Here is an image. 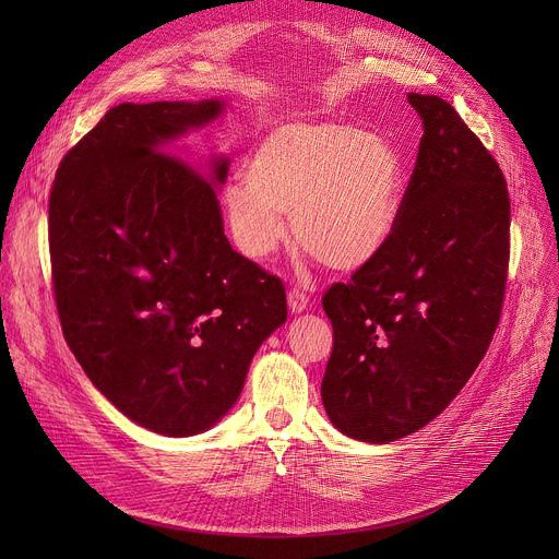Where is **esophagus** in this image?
Masks as SVG:
<instances>
[{
	"label": "esophagus",
	"instance_id": "esophagus-1",
	"mask_svg": "<svg viewBox=\"0 0 559 559\" xmlns=\"http://www.w3.org/2000/svg\"><path fill=\"white\" fill-rule=\"evenodd\" d=\"M287 304H289L292 312H304L310 306V297L306 295L301 287H292L289 295H287Z\"/></svg>",
	"mask_w": 559,
	"mask_h": 559
}]
</instances>
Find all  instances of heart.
I'll return each mask as SVG.
<instances>
[{"label":"heart","mask_w":559,"mask_h":559,"mask_svg":"<svg viewBox=\"0 0 559 559\" xmlns=\"http://www.w3.org/2000/svg\"><path fill=\"white\" fill-rule=\"evenodd\" d=\"M405 163L376 131L299 117L264 135L226 188L235 242L253 260L270 258L292 235L331 270H358L388 247L405 201Z\"/></svg>","instance_id":"b5f03b06"}]
</instances>
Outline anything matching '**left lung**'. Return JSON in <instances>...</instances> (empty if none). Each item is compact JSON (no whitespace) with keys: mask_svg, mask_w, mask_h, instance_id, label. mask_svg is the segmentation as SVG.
Segmentation results:
<instances>
[{"mask_svg":"<svg viewBox=\"0 0 559 559\" xmlns=\"http://www.w3.org/2000/svg\"><path fill=\"white\" fill-rule=\"evenodd\" d=\"M424 120L388 247L321 306L333 354L321 401L337 430L385 444L442 415L501 319L510 264L506 176L457 110L409 93Z\"/></svg>","mask_w":559,"mask_h":559,"instance_id":"obj_1","label":"left lung"}]
</instances>
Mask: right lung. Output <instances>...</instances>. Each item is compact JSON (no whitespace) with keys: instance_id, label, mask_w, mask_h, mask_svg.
I'll use <instances>...</instances> for the list:
<instances>
[{"instance_id":"right-lung-1","label":"right lung","mask_w":559,"mask_h":559,"mask_svg":"<svg viewBox=\"0 0 559 559\" xmlns=\"http://www.w3.org/2000/svg\"><path fill=\"white\" fill-rule=\"evenodd\" d=\"M222 106H112L63 156L49 192L66 342L120 413L167 437L217 424L287 319L283 281L230 249L213 186L165 152ZM213 174L224 183L228 160Z\"/></svg>"}]
</instances>
